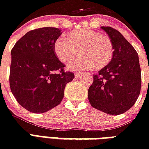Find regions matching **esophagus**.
I'll use <instances>...</instances> for the list:
<instances>
[{
  "instance_id": "obj_1",
  "label": "esophagus",
  "mask_w": 149,
  "mask_h": 149,
  "mask_svg": "<svg viewBox=\"0 0 149 149\" xmlns=\"http://www.w3.org/2000/svg\"><path fill=\"white\" fill-rule=\"evenodd\" d=\"M83 74H84L83 72H75V77H76V78H79V77H81Z\"/></svg>"
}]
</instances>
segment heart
I'll return each mask as SVG.
<instances>
[{"instance_id": "b5f03b06", "label": "heart", "mask_w": 149, "mask_h": 149, "mask_svg": "<svg viewBox=\"0 0 149 149\" xmlns=\"http://www.w3.org/2000/svg\"><path fill=\"white\" fill-rule=\"evenodd\" d=\"M79 50L82 56L70 65L72 70L103 69L111 63L114 52L110 37L88 29L71 31L68 38L60 36L54 44V52L63 63L72 62Z\"/></svg>"}]
</instances>
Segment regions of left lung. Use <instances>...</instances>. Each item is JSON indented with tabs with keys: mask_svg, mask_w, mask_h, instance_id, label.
Returning <instances> with one entry per match:
<instances>
[{
	"mask_svg": "<svg viewBox=\"0 0 149 149\" xmlns=\"http://www.w3.org/2000/svg\"><path fill=\"white\" fill-rule=\"evenodd\" d=\"M114 48L111 63L93 74L88 90L91 106L111 115L126 112L136 102L141 91V75L139 55L116 29L101 27Z\"/></svg>",
	"mask_w": 149,
	"mask_h": 149,
	"instance_id": "left-lung-1",
	"label": "left lung"
}]
</instances>
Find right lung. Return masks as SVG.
<instances>
[{"label": "right lung", "instance_id": "obj_1", "mask_svg": "<svg viewBox=\"0 0 149 149\" xmlns=\"http://www.w3.org/2000/svg\"><path fill=\"white\" fill-rule=\"evenodd\" d=\"M62 35L57 28H41L22 36L11 49L9 83L18 104L32 113H44L60 104L74 73L65 72L54 52Z\"/></svg>", "mask_w": 149, "mask_h": 149}]
</instances>
